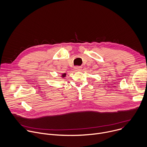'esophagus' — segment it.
I'll list each match as a JSON object with an SVG mask.
<instances>
[{"label":"esophagus","mask_w":147,"mask_h":147,"mask_svg":"<svg viewBox=\"0 0 147 147\" xmlns=\"http://www.w3.org/2000/svg\"><path fill=\"white\" fill-rule=\"evenodd\" d=\"M81 69H82V67H75V69L76 70V71H80Z\"/></svg>","instance_id":"1"}]
</instances>
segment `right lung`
<instances>
[{
    "instance_id": "add662e5",
    "label": "right lung",
    "mask_w": 147,
    "mask_h": 147,
    "mask_svg": "<svg viewBox=\"0 0 147 147\" xmlns=\"http://www.w3.org/2000/svg\"><path fill=\"white\" fill-rule=\"evenodd\" d=\"M66 76V74H62V75H61V77L63 78H65Z\"/></svg>"
}]
</instances>
